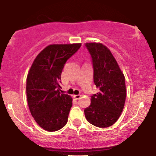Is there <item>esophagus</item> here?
I'll use <instances>...</instances> for the list:
<instances>
[{
  "mask_svg": "<svg viewBox=\"0 0 156 156\" xmlns=\"http://www.w3.org/2000/svg\"><path fill=\"white\" fill-rule=\"evenodd\" d=\"M74 98H76V100H78V99H80V94H75V95H74Z\"/></svg>",
  "mask_w": 156,
  "mask_h": 156,
  "instance_id": "esophagus-1",
  "label": "esophagus"
}]
</instances>
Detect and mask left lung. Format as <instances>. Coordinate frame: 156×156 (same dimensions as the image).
I'll list each match as a JSON object with an SVG mask.
<instances>
[{"instance_id": "1", "label": "left lung", "mask_w": 156, "mask_h": 156, "mask_svg": "<svg viewBox=\"0 0 156 156\" xmlns=\"http://www.w3.org/2000/svg\"><path fill=\"white\" fill-rule=\"evenodd\" d=\"M94 69V83L100 89L91 96V104L84 109L89 123L99 128L112 126L124 108L126 88L124 75L111 51L103 44L86 43Z\"/></svg>"}]
</instances>
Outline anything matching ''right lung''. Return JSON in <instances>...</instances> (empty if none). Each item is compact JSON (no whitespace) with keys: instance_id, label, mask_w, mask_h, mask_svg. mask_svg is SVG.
Returning a JSON list of instances; mask_svg holds the SVG:
<instances>
[{"instance_id":"add662e5","label":"right lung","mask_w":156,"mask_h":156,"mask_svg":"<svg viewBox=\"0 0 156 156\" xmlns=\"http://www.w3.org/2000/svg\"><path fill=\"white\" fill-rule=\"evenodd\" d=\"M81 44H51L36 57L27 76L26 94L32 117L41 128L55 131L67 124L73 99L62 94L61 75Z\"/></svg>"}]
</instances>
